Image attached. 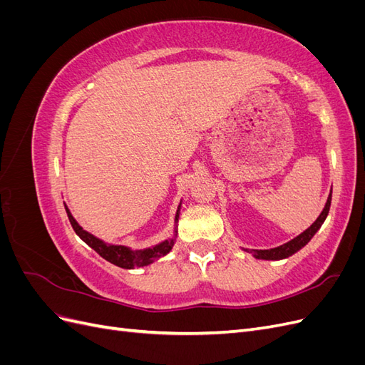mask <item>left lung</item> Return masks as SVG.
Segmentation results:
<instances>
[{
  "label": "left lung",
  "instance_id": "left-lung-1",
  "mask_svg": "<svg viewBox=\"0 0 365 365\" xmlns=\"http://www.w3.org/2000/svg\"><path fill=\"white\" fill-rule=\"evenodd\" d=\"M330 201H332V190H330L329 197H327V202H326V205L323 208V212L319 213V216L317 217L315 222L311 227H309L307 230H304L302 235H298L297 237H294L292 240L286 242V244H283L280 247L271 248V250H245V251L251 252L254 257L262 259V260H282V259H286V257L292 256V254H295L297 251H300L307 244V242L315 236L317 231L322 228L323 222H324L327 215H329Z\"/></svg>",
  "mask_w": 365,
  "mask_h": 365
}]
</instances>
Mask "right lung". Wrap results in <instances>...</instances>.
<instances>
[{
	"instance_id": "obj_1",
	"label": "right lung",
	"mask_w": 365,
	"mask_h": 365,
	"mask_svg": "<svg viewBox=\"0 0 365 365\" xmlns=\"http://www.w3.org/2000/svg\"><path fill=\"white\" fill-rule=\"evenodd\" d=\"M180 208L181 204L178 205V210H176V215H175V224L178 222L180 219ZM65 210H67V215L70 222L76 231V235L79 236L86 245H90L94 251H97L101 256L111 262L120 268H125V269H134V268H140V267H146V264H150L152 262L158 260L160 257L165 256V254L170 252V250L175 245V240H176V225H175V231H173V237L168 239V240H163L160 242L158 245H153L150 248H145V250H130L129 247L125 245H113V244H106L102 239L96 237L94 235L88 233L85 231L79 222L73 217L71 212L68 210V207L65 205Z\"/></svg>"
}]
</instances>
